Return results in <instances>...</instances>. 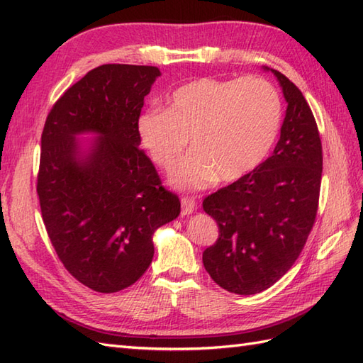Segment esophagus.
<instances>
[{
	"instance_id": "esophagus-1",
	"label": "esophagus",
	"mask_w": 363,
	"mask_h": 363,
	"mask_svg": "<svg viewBox=\"0 0 363 363\" xmlns=\"http://www.w3.org/2000/svg\"><path fill=\"white\" fill-rule=\"evenodd\" d=\"M181 204H182V215H190L196 211L195 198L184 196V198H181Z\"/></svg>"
}]
</instances>
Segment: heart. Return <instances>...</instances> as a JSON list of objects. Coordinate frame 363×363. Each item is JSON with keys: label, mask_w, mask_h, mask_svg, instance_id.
Instances as JSON below:
<instances>
[{"label": "heart", "mask_w": 363, "mask_h": 363, "mask_svg": "<svg viewBox=\"0 0 363 363\" xmlns=\"http://www.w3.org/2000/svg\"><path fill=\"white\" fill-rule=\"evenodd\" d=\"M282 121V99L272 82L199 78L176 89L168 109L145 111L137 120L140 143L157 167L172 169L191 137L194 150L172 176L182 189L234 182L262 165Z\"/></svg>", "instance_id": "heart-1"}]
</instances>
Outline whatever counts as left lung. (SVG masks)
<instances>
[{
    "label": "left lung",
    "instance_id": "obj_1",
    "mask_svg": "<svg viewBox=\"0 0 363 363\" xmlns=\"http://www.w3.org/2000/svg\"><path fill=\"white\" fill-rule=\"evenodd\" d=\"M272 72L287 101L273 154L203 201L218 225L217 242L203 252L204 268L221 289L237 295L264 291L289 272L318 211L323 150L317 121L295 84Z\"/></svg>",
    "mask_w": 363,
    "mask_h": 363
}]
</instances>
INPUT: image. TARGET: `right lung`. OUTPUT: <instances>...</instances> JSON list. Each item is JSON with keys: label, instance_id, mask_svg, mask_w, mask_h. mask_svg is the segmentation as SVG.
Returning <instances> with one entry per match:
<instances>
[{"label": "right lung", "instance_id": "obj_1", "mask_svg": "<svg viewBox=\"0 0 363 363\" xmlns=\"http://www.w3.org/2000/svg\"><path fill=\"white\" fill-rule=\"evenodd\" d=\"M160 72L106 64L54 103L42 133L37 194L46 233L76 281L99 293L133 285L154 256L152 234L181 212L145 151L137 120ZM99 137L87 153L76 135Z\"/></svg>", "mask_w": 363, "mask_h": 363}]
</instances>
